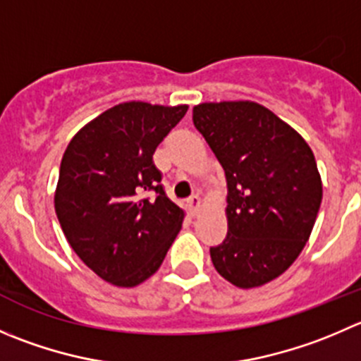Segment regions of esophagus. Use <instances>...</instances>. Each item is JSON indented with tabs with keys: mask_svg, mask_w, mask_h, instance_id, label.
<instances>
[{
	"mask_svg": "<svg viewBox=\"0 0 361 361\" xmlns=\"http://www.w3.org/2000/svg\"><path fill=\"white\" fill-rule=\"evenodd\" d=\"M187 204H188V208H190V213H192V215H197L199 208H201V197H199L197 194L192 195V197H188Z\"/></svg>",
	"mask_w": 361,
	"mask_h": 361,
	"instance_id": "1",
	"label": "esophagus"
}]
</instances>
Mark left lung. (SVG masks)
Returning a JSON list of instances; mask_svg holds the SVG:
<instances>
[{"label": "left lung", "instance_id": "left-lung-1", "mask_svg": "<svg viewBox=\"0 0 361 361\" xmlns=\"http://www.w3.org/2000/svg\"><path fill=\"white\" fill-rule=\"evenodd\" d=\"M192 120L227 181V236L209 248L213 266L236 288H259L284 274L312 233L323 199L314 153L250 100L199 104Z\"/></svg>", "mask_w": 361, "mask_h": 361}]
</instances>
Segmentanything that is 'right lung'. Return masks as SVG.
Returning <instances> with one entry per match:
<instances>
[{
  "mask_svg": "<svg viewBox=\"0 0 361 361\" xmlns=\"http://www.w3.org/2000/svg\"><path fill=\"white\" fill-rule=\"evenodd\" d=\"M187 109L118 104L84 125L63 153L59 226L80 261L118 288L152 277L181 229L185 212L164 192L153 153Z\"/></svg>",
  "mask_w": 361,
  "mask_h": 361,
  "instance_id": "right-lung-1",
  "label": "right lung"
}]
</instances>
